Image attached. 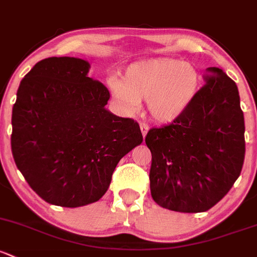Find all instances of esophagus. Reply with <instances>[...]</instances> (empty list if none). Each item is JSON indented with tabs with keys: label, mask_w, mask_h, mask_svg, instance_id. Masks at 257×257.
<instances>
[{
	"label": "esophagus",
	"mask_w": 257,
	"mask_h": 257,
	"mask_svg": "<svg viewBox=\"0 0 257 257\" xmlns=\"http://www.w3.org/2000/svg\"><path fill=\"white\" fill-rule=\"evenodd\" d=\"M140 129H142V134L143 137H145L149 132V125L147 123H140Z\"/></svg>",
	"instance_id": "obj_1"
}]
</instances>
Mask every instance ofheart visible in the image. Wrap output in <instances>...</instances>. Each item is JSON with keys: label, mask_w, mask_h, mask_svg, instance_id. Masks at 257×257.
Wrapping results in <instances>:
<instances>
[{"label": "heart", "mask_w": 257, "mask_h": 257, "mask_svg": "<svg viewBox=\"0 0 257 257\" xmlns=\"http://www.w3.org/2000/svg\"><path fill=\"white\" fill-rule=\"evenodd\" d=\"M108 87L125 113L139 108L147 99L148 110L156 120L177 118L192 102L199 83V72L192 64L176 59H155L132 64L124 72L108 77Z\"/></svg>", "instance_id": "obj_1"}]
</instances>
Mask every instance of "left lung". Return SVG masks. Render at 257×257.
Wrapping results in <instances>:
<instances>
[{"instance_id":"left-lung-1","label":"left lung","mask_w":257,"mask_h":257,"mask_svg":"<svg viewBox=\"0 0 257 257\" xmlns=\"http://www.w3.org/2000/svg\"><path fill=\"white\" fill-rule=\"evenodd\" d=\"M204 80L177 118L145 137L151 151V197L175 212L214 207L244 165V113L235 82L218 67L207 69Z\"/></svg>"}]
</instances>
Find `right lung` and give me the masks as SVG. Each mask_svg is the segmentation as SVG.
<instances>
[{"instance_id":"1","label":"right lung","mask_w":257,"mask_h":257,"mask_svg":"<svg viewBox=\"0 0 257 257\" xmlns=\"http://www.w3.org/2000/svg\"><path fill=\"white\" fill-rule=\"evenodd\" d=\"M88 69L70 56L40 60L21 81L12 109L15 163L32 190L55 206L98 201L120 159L143 142L136 120L104 108L109 91Z\"/></svg>"}]
</instances>
